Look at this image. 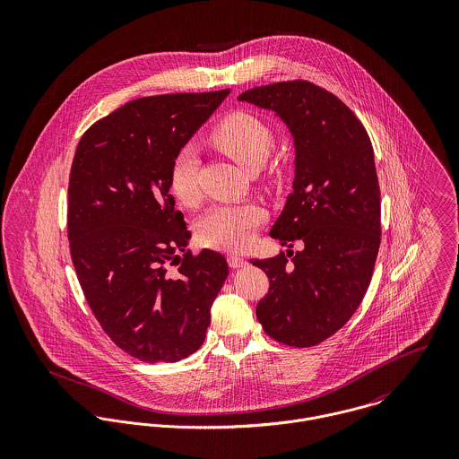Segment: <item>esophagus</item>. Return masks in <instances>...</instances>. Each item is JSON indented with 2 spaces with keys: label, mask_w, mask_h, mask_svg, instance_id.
<instances>
[{
  "label": "esophagus",
  "mask_w": 459,
  "mask_h": 459,
  "mask_svg": "<svg viewBox=\"0 0 459 459\" xmlns=\"http://www.w3.org/2000/svg\"><path fill=\"white\" fill-rule=\"evenodd\" d=\"M228 263H230L231 268H242V266L247 264V260L242 258V256H238V255H230V256H228Z\"/></svg>",
  "instance_id": "34e87169"
}]
</instances>
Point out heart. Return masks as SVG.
Segmentation results:
<instances>
[{"instance_id":"1","label":"heart","mask_w":459,"mask_h":459,"mask_svg":"<svg viewBox=\"0 0 459 459\" xmlns=\"http://www.w3.org/2000/svg\"><path fill=\"white\" fill-rule=\"evenodd\" d=\"M212 143L230 155L246 171L262 168L272 148V131L249 111H233L210 134ZM197 152L182 148L169 168V191L184 204H196ZM264 221V210L256 203H221L210 208L197 222V237L203 246L240 251L247 247Z\"/></svg>"}]
</instances>
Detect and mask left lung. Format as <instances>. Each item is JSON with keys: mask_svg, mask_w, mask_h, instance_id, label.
<instances>
[{"mask_svg": "<svg viewBox=\"0 0 459 459\" xmlns=\"http://www.w3.org/2000/svg\"><path fill=\"white\" fill-rule=\"evenodd\" d=\"M238 100L273 111L293 137V193L270 237L304 246L251 260L270 279L256 316L275 341L315 346L351 318L373 277L382 231L371 139L350 108L309 81L258 86Z\"/></svg>", "mask_w": 459, "mask_h": 459, "instance_id": "obj_1", "label": "left lung"}]
</instances>
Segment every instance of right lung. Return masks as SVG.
Wrapping results in <instances>:
<instances>
[{"label":"right lung","instance_id":"obj_1","mask_svg":"<svg viewBox=\"0 0 459 459\" xmlns=\"http://www.w3.org/2000/svg\"><path fill=\"white\" fill-rule=\"evenodd\" d=\"M228 95L132 100L84 132L74 155L66 219L77 279L104 332L144 362L196 351L230 272L215 251H187L169 195L175 155Z\"/></svg>","mask_w":459,"mask_h":459}]
</instances>
